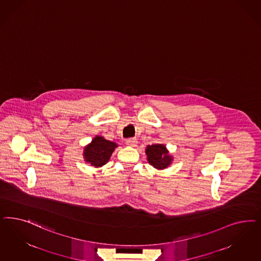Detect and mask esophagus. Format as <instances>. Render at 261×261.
Wrapping results in <instances>:
<instances>
[{"mask_svg":"<svg viewBox=\"0 0 261 261\" xmlns=\"http://www.w3.org/2000/svg\"><path fill=\"white\" fill-rule=\"evenodd\" d=\"M126 145L128 147H136L137 146V140L135 138H132V139H127L126 140Z\"/></svg>","mask_w":261,"mask_h":261,"instance_id":"esophagus-1","label":"esophagus"}]
</instances>
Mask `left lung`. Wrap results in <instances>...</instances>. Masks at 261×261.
Returning <instances> with one entry per match:
<instances>
[{"label":"left lung","instance_id":"8db88e82","mask_svg":"<svg viewBox=\"0 0 261 261\" xmlns=\"http://www.w3.org/2000/svg\"><path fill=\"white\" fill-rule=\"evenodd\" d=\"M145 153L149 164L153 168L163 170L170 166L174 160L164 144H152L146 147Z\"/></svg>","mask_w":261,"mask_h":261}]
</instances>
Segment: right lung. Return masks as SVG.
<instances>
[{"label":"right lung","mask_w":261,"mask_h":261,"mask_svg":"<svg viewBox=\"0 0 261 261\" xmlns=\"http://www.w3.org/2000/svg\"><path fill=\"white\" fill-rule=\"evenodd\" d=\"M117 147L115 142L101 135H96L92 141L84 148V161L95 168L101 167L110 161L112 152Z\"/></svg>","instance_id":"right-lung-1"}]
</instances>
